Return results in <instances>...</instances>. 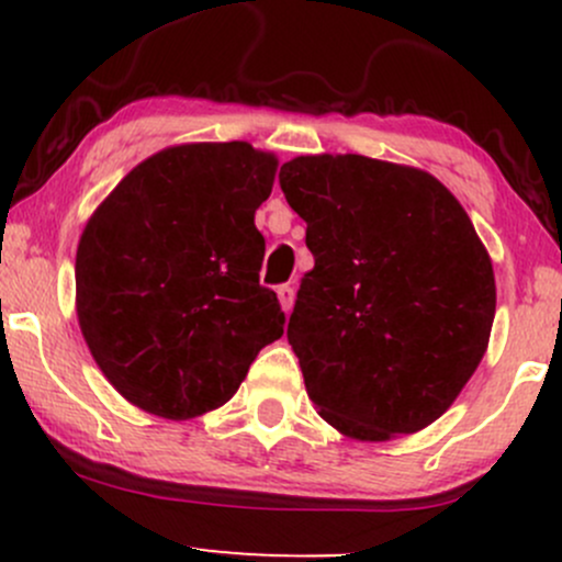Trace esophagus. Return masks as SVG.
<instances>
[{
	"label": "esophagus",
	"instance_id": "esophagus-1",
	"mask_svg": "<svg viewBox=\"0 0 562 562\" xmlns=\"http://www.w3.org/2000/svg\"><path fill=\"white\" fill-rule=\"evenodd\" d=\"M277 299H280L282 312H290V308H293V301H295V290L290 285H280L277 288Z\"/></svg>",
	"mask_w": 562,
	"mask_h": 562
}]
</instances>
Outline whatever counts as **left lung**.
<instances>
[{"mask_svg":"<svg viewBox=\"0 0 562 562\" xmlns=\"http://www.w3.org/2000/svg\"><path fill=\"white\" fill-rule=\"evenodd\" d=\"M280 187L314 256L288 340L319 417L359 441L428 428L492 335L494 269L465 209L428 171L364 156L293 158Z\"/></svg>","mask_w":562,"mask_h":562,"instance_id":"8db88e82","label":"left lung"}]
</instances>
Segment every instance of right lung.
Masks as SVG:
<instances>
[{
    "mask_svg": "<svg viewBox=\"0 0 562 562\" xmlns=\"http://www.w3.org/2000/svg\"><path fill=\"white\" fill-rule=\"evenodd\" d=\"M277 158L248 142L166 147L121 179L81 232L76 314L102 375L166 420L227 404L285 330L259 285L256 209Z\"/></svg>",
    "mask_w": 562,
    "mask_h": 562,
    "instance_id": "add662e5",
    "label": "right lung"
}]
</instances>
